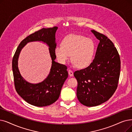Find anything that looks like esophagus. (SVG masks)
<instances>
[{"label": "esophagus", "instance_id": "34e87169", "mask_svg": "<svg viewBox=\"0 0 132 132\" xmlns=\"http://www.w3.org/2000/svg\"><path fill=\"white\" fill-rule=\"evenodd\" d=\"M68 74H69V76L70 77H73V72L71 70H68Z\"/></svg>", "mask_w": 132, "mask_h": 132}]
</instances>
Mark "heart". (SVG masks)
I'll use <instances>...</instances> for the list:
<instances>
[{
  "mask_svg": "<svg viewBox=\"0 0 132 132\" xmlns=\"http://www.w3.org/2000/svg\"><path fill=\"white\" fill-rule=\"evenodd\" d=\"M95 52V44L92 39L79 34H71L62 40V45L56 46L54 54L58 61L65 64L71 59L73 64L84 68L90 65Z\"/></svg>",
  "mask_w": 132,
  "mask_h": 132,
  "instance_id": "1",
  "label": "heart"
}]
</instances>
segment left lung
<instances>
[{"label":"left lung","instance_id":"obj_1","mask_svg":"<svg viewBox=\"0 0 132 132\" xmlns=\"http://www.w3.org/2000/svg\"><path fill=\"white\" fill-rule=\"evenodd\" d=\"M91 32L99 40L95 58L87 68L74 73L78 81V99L88 107L101 105L113 95L118 86L121 64L111 40L94 30Z\"/></svg>","mask_w":132,"mask_h":132}]
</instances>
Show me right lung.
Returning <instances> with one entry per match:
<instances>
[{"mask_svg":"<svg viewBox=\"0 0 132 132\" xmlns=\"http://www.w3.org/2000/svg\"><path fill=\"white\" fill-rule=\"evenodd\" d=\"M58 27L43 28L27 37L19 45L12 60V71L16 92L25 101L37 107L49 106L58 99L62 85L68 77L67 66L55 62L54 48L56 46L55 33ZM42 41L49 47L52 66L49 75L41 83L32 84L21 75L18 59L21 51L28 42Z\"/></svg>","mask_w":132,"mask_h":132,"instance_id":"1","label":"right lung"}]
</instances>
